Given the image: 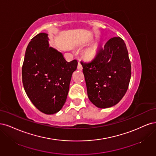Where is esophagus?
Segmentation results:
<instances>
[{
	"label": "esophagus",
	"instance_id": "1",
	"mask_svg": "<svg viewBox=\"0 0 156 156\" xmlns=\"http://www.w3.org/2000/svg\"><path fill=\"white\" fill-rule=\"evenodd\" d=\"M77 69H78V70H79V71H82V69H83V67H82V64H81V63H80V62H78Z\"/></svg>",
	"mask_w": 156,
	"mask_h": 156
}]
</instances>
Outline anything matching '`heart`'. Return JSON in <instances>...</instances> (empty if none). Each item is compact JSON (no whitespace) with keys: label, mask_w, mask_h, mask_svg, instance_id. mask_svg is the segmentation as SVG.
Wrapping results in <instances>:
<instances>
[{"label":"heart","mask_w":156,"mask_h":156,"mask_svg":"<svg viewBox=\"0 0 156 156\" xmlns=\"http://www.w3.org/2000/svg\"><path fill=\"white\" fill-rule=\"evenodd\" d=\"M97 53V48L95 47H92V48H89L86 51H85V56L87 59H91L96 56Z\"/></svg>","instance_id":"b5f03b06"}]
</instances>
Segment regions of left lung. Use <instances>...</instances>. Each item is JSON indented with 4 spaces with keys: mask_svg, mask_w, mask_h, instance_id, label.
Segmentation results:
<instances>
[{
    "mask_svg": "<svg viewBox=\"0 0 156 156\" xmlns=\"http://www.w3.org/2000/svg\"><path fill=\"white\" fill-rule=\"evenodd\" d=\"M81 64L90 101L99 108L119 103L127 91L132 74L123 40L120 37L111 38L93 61Z\"/></svg>",
    "mask_w": 156,
    "mask_h": 156,
    "instance_id": "8db88e82",
    "label": "left lung"
}]
</instances>
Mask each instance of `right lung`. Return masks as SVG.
Returning a JSON list of instances; mask_svg holds the SVG:
<instances>
[{
  "mask_svg": "<svg viewBox=\"0 0 156 156\" xmlns=\"http://www.w3.org/2000/svg\"><path fill=\"white\" fill-rule=\"evenodd\" d=\"M77 60L68 62L63 54L49 46L48 34L40 33L28 44L22 67L24 91L40 112H58L66 101Z\"/></svg>",
  "mask_w": 156,
  "mask_h": 156,
  "instance_id": "add662e5",
  "label": "right lung"
}]
</instances>
